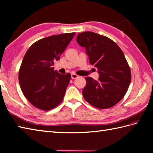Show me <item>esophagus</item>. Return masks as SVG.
Returning <instances> with one entry per match:
<instances>
[{"label":"esophagus","instance_id":"1","mask_svg":"<svg viewBox=\"0 0 153 153\" xmlns=\"http://www.w3.org/2000/svg\"><path fill=\"white\" fill-rule=\"evenodd\" d=\"M79 77V76H77V75L75 74H71V79H76V78H77V77Z\"/></svg>","mask_w":153,"mask_h":153}]
</instances>
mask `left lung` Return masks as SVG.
<instances>
[{"mask_svg": "<svg viewBox=\"0 0 153 153\" xmlns=\"http://www.w3.org/2000/svg\"><path fill=\"white\" fill-rule=\"evenodd\" d=\"M76 41L85 48L90 64L99 75L97 80L85 77L84 99L100 109L114 106L124 97L131 82L130 68L121 48L110 39L91 31L79 33Z\"/></svg>", "mask_w": 153, "mask_h": 153, "instance_id": "8db88e82", "label": "left lung"}]
</instances>
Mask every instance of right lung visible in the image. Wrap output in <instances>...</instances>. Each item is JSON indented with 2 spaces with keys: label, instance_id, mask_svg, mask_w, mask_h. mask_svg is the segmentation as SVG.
<instances>
[{
  "label": "right lung",
  "instance_id": "1",
  "mask_svg": "<svg viewBox=\"0 0 153 153\" xmlns=\"http://www.w3.org/2000/svg\"><path fill=\"white\" fill-rule=\"evenodd\" d=\"M76 33L52 35L35 42L25 53L19 71V82L24 96L37 108L48 110L62 101L71 75L54 70Z\"/></svg>",
  "mask_w": 153,
  "mask_h": 153
}]
</instances>
